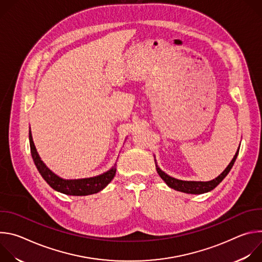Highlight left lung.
I'll return each mask as SVG.
<instances>
[{"instance_id": "8db88e82", "label": "left lung", "mask_w": 262, "mask_h": 262, "mask_svg": "<svg viewBox=\"0 0 262 262\" xmlns=\"http://www.w3.org/2000/svg\"><path fill=\"white\" fill-rule=\"evenodd\" d=\"M238 150H239V148L237 149L235 156L233 157L232 161L227 166V168L224 170L216 178H214L210 181H186V180L176 179V178L171 177L168 174H166L158 166H157V171H158L159 175L161 176V178L167 183V185L171 189H174L176 191L186 193V194H195V195L204 194V193H207V192H210L211 190H213L215 186L227 176V174L231 170V168H232V166H233V164H234V162L237 158Z\"/></svg>"}]
</instances>
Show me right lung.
Instances as JSON below:
<instances>
[{"label":"right lung","instance_id":"1","mask_svg":"<svg viewBox=\"0 0 262 262\" xmlns=\"http://www.w3.org/2000/svg\"><path fill=\"white\" fill-rule=\"evenodd\" d=\"M31 155L37 170L42 178L50 184L55 191L70 196H87L100 192L112 181L116 174V167H112L108 171L94 177L82 179H63L52 172L41 161L33 142L31 130L29 132Z\"/></svg>","mask_w":262,"mask_h":262}]
</instances>
